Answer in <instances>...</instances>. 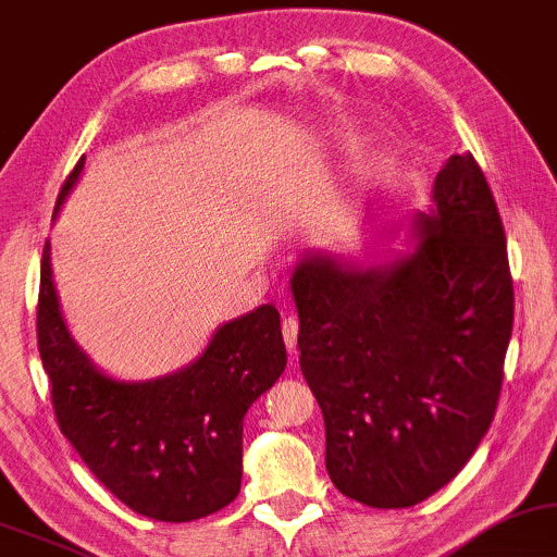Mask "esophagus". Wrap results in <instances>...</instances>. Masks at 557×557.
Masks as SVG:
<instances>
[{
  "instance_id": "obj_1",
  "label": "esophagus",
  "mask_w": 557,
  "mask_h": 557,
  "mask_svg": "<svg viewBox=\"0 0 557 557\" xmlns=\"http://www.w3.org/2000/svg\"><path fill=\"white\" fill-rule=\"evenodd\" d=\"M283 336H285V344H287V351H295V347H298V319H285L283 321Z\"/></svg>"
}]
</instances>
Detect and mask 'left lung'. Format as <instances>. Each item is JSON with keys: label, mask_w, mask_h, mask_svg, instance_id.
Returning a JSON list of instances; mask_svg holds the SVG:
<instances>
[{"label": "left lung", "mask_w": 557, "mask_h": 557, "mask_svg": "<svg viewBox=\"0 0 557 557\" xmlns=\"http://www.w3.org/2000/svg\"><path fill=\"white\" fill-rule=\"evenodd\" d=\"M411 251L293 267L300 370L326 424V470L372 509L424 502L466 468L494 421L513 323L496 200L455 153L411 221Z\"/></svg>", "instance_id": "1"}]
</instances>
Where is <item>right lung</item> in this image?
Returning <instances> with one entry per match:
<instances>
[{"label": "right lung", "instance_id": "1", "mask_svg": "<svg viewBox=\"0 0 557 557\" xmlns=\"http://www.w3.org/2000/svg\"><path fill=\"white\" fill-rule=\"evenodd\" d=\"M82 169L84 157L55 210ZM38 349L63 436L117 502L157 522H193L234 502L242 491L244 417L287 364L280 313L267 302L223 323L206 351L172 375H108L63 321L51 244L40 264Z\"/></svg>", "mask_w": 557, "mask_h": 557}]
</instances>
